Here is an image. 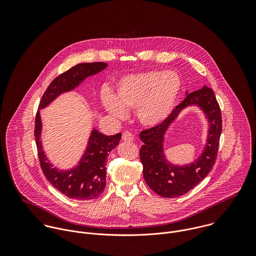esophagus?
Instances as JSON below:
<instances>
[{
  "instance_id": "1",
  "label": "esophagus",
  "mask_w": 256,
  "mask_h": 256,
  "mask_svg": "<svg viewBox=\"0 0 256 256\" xmlns=\"http://www.w3.org/2000/svg\"><path fill=\"white\" fill-rule=\"evenodd\" d=\"M122 140L125 142H128V143H132L134 141V136L130 132L126 131L122 134Z\"/></svg>"
}]
</instances>
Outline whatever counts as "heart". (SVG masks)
<instances>
[{"mask_svg": "<svg viewBox=\"0 0 256 256\" xmlns=\"http://www.w3.org/2000/svg\"><path fill=\"white\" fill-rule=\"evenodd\" d=\"M182 90V80L174 71H148L122 78L116 94L106 90L104 108L115 119L127 116V110H136L139 122L156 127L172 113Z\"/></svg>", "mask_w": 256, "mask_h": 256, "instance_id": "1", "label": "heart"}]
</instances>
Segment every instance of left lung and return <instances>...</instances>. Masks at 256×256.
Returning <instances> with one entry per match:
<instances>
[{
	"mask_svg": "<svg viewBox=\"0 0 256 256\" xmlns=\"http://www.w3.org/2000/svg\"><path fill=\"white\" fill-rule=\"evenodd\" d=\"M189 106L199 107L208 121L206 144L202 154L192 163L176 165L165 156V134L182 110ZM220 133L222 115L213 90L204 86L193 92H186L182 102L164 122L140 133V139L144 143L140 150V158L148 186L164 198L180 197L190 191L209 174L215 164Z\"/></svg>",
	"mask_w": 256,
	"mask_h": 256,
	"instance_id": "1",
	"label": "left lung"
}]
</instances>
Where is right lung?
Here are the masks:
<instances>
[{
    "label": "right lung",
    "instance_id": "obj_1",
    "mask_svg": "<svg viewBox=\"0 0 256 256\" xmlns=\"http://www.w3.org/2000/svg\"><path fill=\"white\" fill-rule=\"evenodd\" d=\"M108 66L104 62L80 63L60 74L45 90L36 113L34 137L42 172L55 188L74 200L98 199L104 193L106 185L108 156L119 144L121 133L106 136L94 127L78 164L69 170H62L54 166L44 152L41 139L43 125L40 110L47 108L61 94L76 90L86 78L102 72Z\"/></svg>",
    "mask_w": 256,
    "mask_h": 256
}]
</instances>
